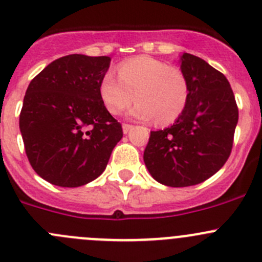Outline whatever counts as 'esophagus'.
Returning <instances> with one entry per match:
<instances>
[{
  "label": "esophagus",
  "instance_id": "esophagus-1",
  "mask_svg": "<svg viewBox=\"0 0 262 262\" xmlns=\"http://www.w3.org/2000/svg\"><path fill=\"white\" fill-rule=\"evenodd\" d=\"M131 128H133V124H128V123L122 124V129H123V134H127Z\"/></svg>",
  "mask_w": 262,
  "mask_h": 262
}]
</instances>
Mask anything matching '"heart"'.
<instances>
[{
  "label": "heart",
  "instance_id": "b5f03b06",
  "mask_svg": "<svg viewBox=\"0 0 262 262\" xmlns=\"http://www.w3.org/2000/svg\"><path fill=\"white\" fill-rule=\"evenodd\" d=\"M118 77L106 72L99 83V92L109 113H122L134 99L139 100L129 116L140 121L170 124L185 111L190 98V83L180 68L166 61L136 56L117 67Z\"/></svg>",
  "mask_w": 262,
  "mask_h": 262
}]
</instances>
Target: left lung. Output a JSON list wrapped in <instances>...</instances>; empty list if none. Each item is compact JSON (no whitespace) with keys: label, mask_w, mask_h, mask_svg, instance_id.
Segmentation results:
<instances>
[{"label":"left lung","mask_w":262,"mask_h":262,"mask_svg":"<svg viewBox=\"0 0 262 262\" xmlns=\"http://www.w3.org/2000/svg\"><path fill=\"white\" fill-rule=\"evenodd\" d=\"M180 68L190 83L185 111L172 126L150 131L144 162L154 180L172 188L215 175L231 153L238 106L230 83L203 59L184 52Z\"/></svg>","instance_id":"8db88e82"}]
</instances>
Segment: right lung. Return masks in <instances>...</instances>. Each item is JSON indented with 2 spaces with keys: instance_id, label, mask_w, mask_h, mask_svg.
I'll return each mask as SVG.
<instances>
[{
  "instance_id": "obj_1",
  "label": "right lung",
  "mask_w": 262,
  "mask_h": 262,
  "mask_svg": "<svg viewBox=\"0 0 262 262\" xmlns=\"http://www.w3.org/2000/svg\"><path fill=\"white\" fill-rule=\"evenodd\" d=\"M109 64V56L67 55L29 83L19 127L29 163L43 180L77 188L105 170L123 136L99 92Z\"/></svg>"
}]
</instances>
